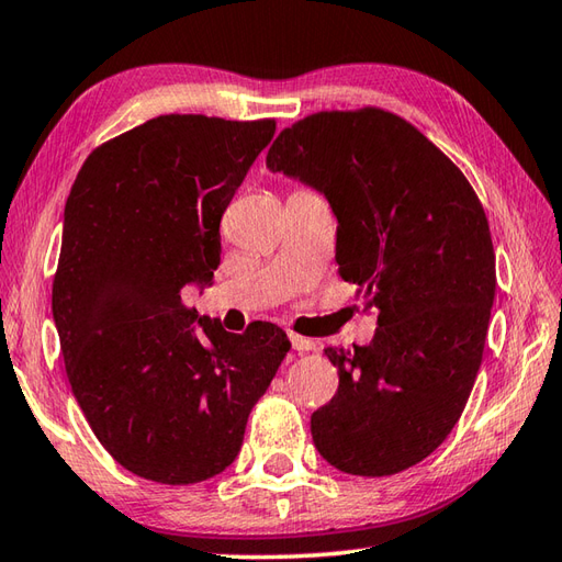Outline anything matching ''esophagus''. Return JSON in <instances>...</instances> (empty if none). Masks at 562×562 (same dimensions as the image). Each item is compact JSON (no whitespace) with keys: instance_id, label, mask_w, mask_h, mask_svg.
Wrapping results in <instances>:
<instances>
[{"instance_id":"34e87169","label":"esophagus","mask_w":562,"mask_h":562,"mask_svg":"<svg viewBox=\"0 0 562 562\" xmlns=\"http://www.w3.org/2000/svg\"><path fill=\"white\" fill-rule=\"evenodd\" d=\"M291 345L297 353H307V351H315V341L301 337V335H291Z\"/></svg>"}]
</instances>
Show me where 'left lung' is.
<instances>
[{"label": "left lung", "mask_w": 562, "mask_h": 562, "mask_svg": "<svg viewBox=\"0 0 562 562\" xmlns=\"http://www.w3.org/2000/svg\"><path fill=\"white\" fill-rule=\"evenodd\" d=\"M267 167L325 193L341 279L375 315L371 345L325 349L339 387L313 412L319 456L383 477L437 449L483 361L495 249L463 171L391 111H319L283 128Z\"/></svg>", "instance_id": "left-lung-1"}]
</instances>
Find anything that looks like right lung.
Returning <instances> with one entry per match:
<instances>
[{
  "label": "right lung",
  "instance_id": "add662e5",
  "mask_svg": "<svg viewBox=\"0 0 562 562\" xmlns=\"http://www.w3.org/2000/svg\"><path fill=\"white\" fill-rule=\"evenodd\" d=\"M273 131L157 116L99 145L67 196L53 279L65 373L101 446L145 480L223 473L291 349L277 325L233 335L181 303L187 283H213L221 217Z\"/></svg>",
  "mask_w": 562,
  "mask_h": 562
}]
</instances>
